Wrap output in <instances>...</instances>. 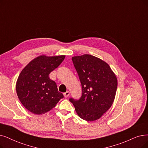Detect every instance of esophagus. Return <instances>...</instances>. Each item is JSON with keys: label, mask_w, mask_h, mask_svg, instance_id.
<instances>
[{"label": "esophagus", "mask_w": 148, "mask_h": 148, "mask_svg": "<svg viewBox=\"0 0 148 148\" xmlns=\"http://www.w3.org/2000/svg\"><path fill=\"white\" fill-rule=\"evenodd\" d=\"M69 95H70V92L69 91H67L66 92L64 93V96L65 98H67L69 96Z\"/></svg>", "instance_id": "esophagus-1"}]
</instances>
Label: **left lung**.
<instances>
[{"label":"left lung","mask_w":148,"mask_h":148,"mask_svg":"<svg viewBox=\"0 0 148 148\" xmlns=\"http://www.w3.org/2000/svg\"><path fill=\"white\" fill-rule=\"evenodd\" d=\"M72 60L79 76L82 95L69 101L81 119L97 120L113 104L118 84L116 76L107 63L92 55L76 56Z\"/></svg>","instance_id":"8db88e82"}]
</instances>
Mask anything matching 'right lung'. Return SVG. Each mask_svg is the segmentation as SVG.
Listing matches in <instances>:
<instances>
[{
    "instance_id": "add662e5",
    "label": "right lung",
    "mask_w": 148,
    "mask_h": 148,
    "mask_svg": "<svg viewBox=\"0 0 148 148\" xmlns=\"http://www.w3.org/2000/svg\"><path fill=\"white\" fill-rule=\"evenodd\" d=\"M64 55L40 56L32 60L21 72L16 82V92L20 101L33 114H44L53 108L64 98L49 74L57 68Z\"/></svg>"
}]
</instances>
